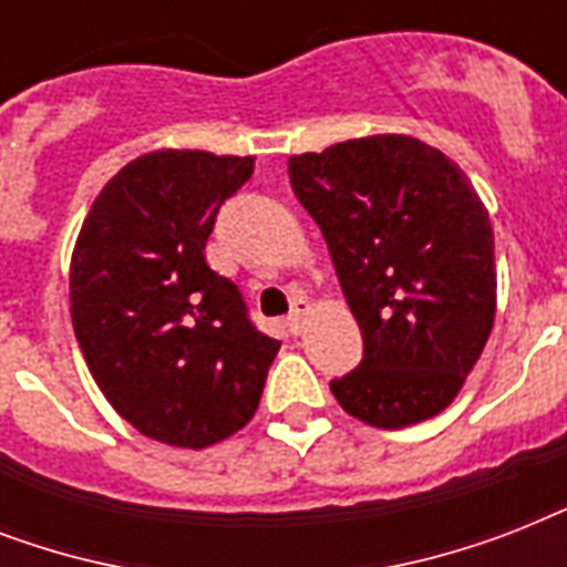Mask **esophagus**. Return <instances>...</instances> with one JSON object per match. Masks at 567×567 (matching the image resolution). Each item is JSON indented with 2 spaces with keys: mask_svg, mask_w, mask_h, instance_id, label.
<instances>
[{
  "mask_svg": "<svg viewBox=\"0 0 567 567\" xmlns=\"http://www.w3.org/2000/svg\"><path fill=\"white\" fill-rule=\"evenodd\" d=\"M309 309H311V306H309V300H306V297H297V300H293L291 315H288V332H291V336H300Z\"/></svg>",
  "mask_w": 567,
  "mask_h": 567,
  "instance_id": "obj_1",
  "label": "esophagus"
}]
</instances>
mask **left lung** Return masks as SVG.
<instances>
[{
  "instance_id": "obj_1",
  "label": "left lung",
  "mask_w": 567,
  "mask_h": 567,
  "mask_svg": "<svg viewBox=\"0 0 567 567\" xmlns=\"http://www.w3.org/2000/svg\"><path fill=\"white\" fill-rule=\"evenodd\" d=\"M329 244L364 355L329 388L347 414L403 430L444 412L483 355L497 309L494 231L467 176L409 135L288 158Z\"/></svg>"
}]
</instances>
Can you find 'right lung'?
<instances>
[{"mask_svg":"<svg viewBox=\"0 0 567 567\" xmlns=\"http://www.w3.org/2000/svg\"><path fill=\"white\" fill-rule=\"evenodd\" d=\"M252 167V155L146 153L100 190L75 238L70 315L87 371L123 421L171 447L244 430L279 353L205 261L223 199Z\"/></svg>","mask_w":567,"mask_h":567,"instance_id":"obj_1","label":"right lung"}]
</instances>
